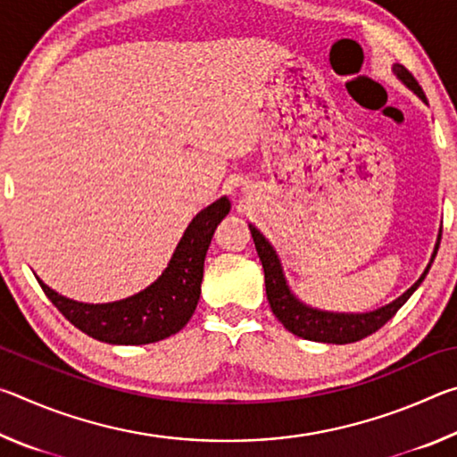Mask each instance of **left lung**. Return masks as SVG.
Instances as JSON below:
<instances>
[{
	"label": "left lung",
	"mask_w": 457,
	"mask_h": 457,
	"mask_svg": "<svg viewBox=\"0 0 457 457\" xmlns=\"http://www.w3.org/2000/svg\"><path fill=\"white\" fill-rule=\"evenodd\" d=\"M393 72H395L397 79L403 82L407 88H411L415 95L423 100V103H428L421 87L417 84L413 74L409 72L405 66L395 64L393 66ZM250 231H252L253 244H256V252L260 256L262 268H264L266 296L274 316L284 324L286 330L292 332V335L306 340H314V343L349 345V343H357V340L365 338L369 335H373V332L381 328L386 320H391L399 308L407 303L409 296L420 288V284L423 282V278L428 276L431 262L437 253L433 252L431 262L428 264V268H425V272L421 274L420 280H417L405 294H401L397 300H393L391 304L377 308L373 312H362V314L324 312V311H316V308L306 306L304 303H300V300L294 296L292 290L288 288V284H286L282 264L276 256L274 247L270 245L268 239L262 236L256 228L250 226ZM437 247H439V239L436 244V250Z\"/></svg>",
	"instance_id": "1"
}]
</instances>
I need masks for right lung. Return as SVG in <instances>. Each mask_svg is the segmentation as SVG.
Segmentation results:
<instances>
[{
  "label": "right lung",
  "instance_id": "1",
  "mask_svg": "<svg viewBox=\"0 0 457 457\" xmlns=\"http://www.w3.org/2000/svg\"><path fill=\"white\" fill-rule=\"evenodd\" d=\"M229 207V199L221 197L201 210L185 229L163 274L135 296L106 304H84L54 292L40 278L37 282L52 304L84 335L108 345L157 343L179 332L195 312L207 247Z\"/></svg>",
  "mask_w": 457,
  "mask_h": 457
}]
</instances>
